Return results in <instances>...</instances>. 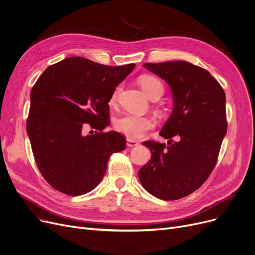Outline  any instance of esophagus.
<instances>
[{
  "label": "esophagus",
  "mask_w": 255,
  "mask_h": 255,
  "mask_svg": "<svg viewBox=\"0 0 255 255\" xmlns=\"http://www.w3.org/2000/svg\"><path fill=\"white\" fill-rule=\"evenodd\" d=\"M126 144H127V146H129V148H134V146H137L139 143H138L137 141H135V140L130 139V138H127V140H126Z\"/></svg>",
  "instance_id": "34e87169"
}]
</instances>
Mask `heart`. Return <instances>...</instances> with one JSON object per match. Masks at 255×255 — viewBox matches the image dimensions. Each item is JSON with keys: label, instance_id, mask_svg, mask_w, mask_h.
<instances>
[{"label": "heart", "instance_id": "1", "mask_svg": "<svg viewBox=\"0 0 255 255\" xmlns=\"http://www.w3.org/2000/svg\"><path fill=\"white\" fill-rule=\"evenodd\" d=\"M138 85L150 99L160 97L163 93V85L153 75H141L138 78ZM119 88L112 94L110 104L114 105L117 101ZM115 128L117 131L126 135L130 139H138L143 136L144 133L154 127V121L149 117H140L135 115H125L116 119Z\"/></svg>", "mask_w": 255, "mask_h": 255}]
</instances>
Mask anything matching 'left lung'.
<instances>
[{
    "instance_id": "8db88e82",
    "label": "left lung",
    "mask_w": 255,
    "mask_h": 255,
    "mask_svg": "<svg viewBox=\"0 0 255 255\" xmlns=\"http://www.w3.org/2000/svg\"><path fill=\"white\" fill-rule=\"evenodd\" d=\"M145 69L169 86L173 109L159 134L165 143L142 144L150 161L138 171L143 188L163 200H175L197 190L217 162L226 134L225 93L209 71L185 61L145 63ZM177 140L172 142L171 138Z\"/></svg>"
}]
</instances>
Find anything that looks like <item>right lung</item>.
Returning a JSON list of instances; mask_svg holds the SVG:
<instances>
[{
    "label": "right lung",
    "instance_id": "obj_1",
    "mask_svg": "<svg viewBox=\"0 0 255 255\" xmlns=\"http://www.w3.org/2000/svg\"><path fill=\"white\" fill-rule=\"evenodd\" d=\"M135 64L105 66L82 57L67 58L48 68L31 91L26 121L36 164L56 190L82 195L101 182L113 153L125 149L110 122L112 94ZM87 125L97 129L84 136Z\"/></svg>",
    "mask_w": 255,
    "mask_h": 255
}]
</instances>
